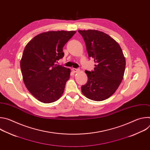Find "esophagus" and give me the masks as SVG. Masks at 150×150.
<instances>
[{"label":"esophagus","mask_w":150,"mask_h":150,"mask_svg":"<svg viewBox=\"0 0 150 150\" xmlns=\"http://www.w3.org/2000/svg\"><path fill=\"white\" fill-rule=\"evenodd\" d=\"M72 71H74V72H78L79 71H80L79 69H76V68H73Z\"/></svg>","instance_id":"esophagus-1"}]
</instances>
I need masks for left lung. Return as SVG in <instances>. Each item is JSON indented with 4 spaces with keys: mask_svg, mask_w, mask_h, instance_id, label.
<instances>
[{
    "mask_svg": "<svg viewBox=\"0 0 150 150\" xmlns=\"http://www.w3.org/2000/svg\"><path fill=\"white\" fill-rule=\"evenodd\" d=\"M78 32L84 40L89 57L97 64L94 71H85L88 81L81 87V91L90 100H104L115 93L123 79L126 67L123 52L117 41L102 31Z\"/></svg>",
    "mask_w": 150,
    "mask_h": 150,
    "instance_id": "1",
    "label": "left lung"
}]
</instances>
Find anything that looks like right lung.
Returning <instances> with one entry per match:
<instances>
[{
  "instance_id": "1",
  "label": "right lung",
  "mask_w": 150,
  "mask_h": 150,
  "mask_svg": "<svg viewBox=\"0 0 150 150\" xmlns=\"http://www.w3.org/2000/svg\"><path fill=\"white\" fill-rule=\"evenodd\" d=\"M75 31H50L35 36L26 45L20 67L25 87L38 101L59 99L70 78L71 69L55 64L63 58V47Z\"/></svg>"
}]
</instances>
